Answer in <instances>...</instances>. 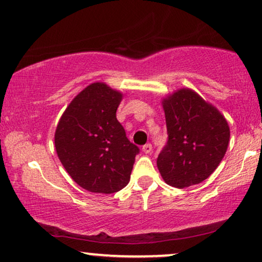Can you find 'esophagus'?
Wrapping results in <instances>:
<instances>
[{"instance_id":"34e87169","label":"esophagus","mask_w":262,"mask_h":262,"mask_svg":"<svg viewBox=\"0 0 262 262\" xmlns=\"http://www.w3.org/2000/svg\"><path fill=\"white\" fill-rule=\"evenodd\" d=\"M151 150H152V145L150 143L144 144L143 147H142V151H143L144 154H150Z\"/></svg>"}]
</instances>
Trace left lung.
<instances>
[{"label": "left lung", "instance_id": "8db88e82", "mask_svg": "<svg viewBox=\"0 0 262 262\" xmlns=\"http://www.w3.org/2000/svg\"><path fill=\"white\" fill-rule=\"evenodd\" d=\"M167 143L158 156L159 171L168 185L184 189L202 183L222 162L230 127L222 113L190 89L164 98Z\"/></svg>", "mask_w": 262, "mask_h": 262}]
</instances>
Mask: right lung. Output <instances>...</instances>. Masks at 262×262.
<instances>
[{"label": "right lung", "mask_w": 262, "mask_h": 262, "mask_svg": "<svg viewBox=\"0 0 262 262\" xmlns=\"http://www.w3.org/2000/svg\"><path fill=\"white\" fill-rule=\"evenodd\" d=\"M121 98L123 94L104 83H93L73 98L57 124V156L88 191L113 193L130 182L139 148L117 119Z\"/></svg>", "instance_id": "obj_1"}]
</instances>
